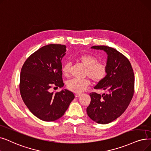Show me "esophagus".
I'll return each mask as SVG.
<instances>
[{"mask_svg":"<svg viewBox=\"0 0 151 151\" xmlns=\"http://www.w3.org/2000/svg\"><path fill=\"white\" fill-rule=\"evenodd\" d=\"M81 95V93H78V94H76L75 95V96H76V97H79Z\"/></svg>","mask_w":151,"mask_h":151,"instance_id":"esophagus-1","label":"esophagus"}]
</instances>
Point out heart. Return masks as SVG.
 <instances>
[{
  "instance_id": "heart-1",
  "label": "heart",
  "mask_w": 151,
  "mask_h": 151,
  "mask_svg": "<svg viewBox=\"0 0 151 151\" xmlns=\"http://www.w3.org/2000/svg\"><path fill=\"white\" fill-rule=\"evenodd\" d=\"M78 61L86 68L84 75L90 77L96 83L102 81L106 77L108 68L106 63L98 62L97 58L90 54H83L78 57ZM71 63L67 62L62 67V74L65 77H68L70 75ZM91 81L89 78L84 79H71L67 83V88L76 93H80L86 90L89 86Z\"/></svg>"
}]
</instances>
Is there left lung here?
<instances>
[{"instance_id": "obj_1", "label": "left lung", "mask_w": 151, "mask_h": 151, "mask_svg": "<svg viewBox=\"0 0 151 151\" xmlns=\"http://www.w3.org/2000/svg\"><path fill=\"white\" fill-rule=\"evenodd\" d=\"M91 48L103 50L108 55L107 75L94 87L106 91L107 94L90 93L91 102L86 112L96 123L107 124L119 118L132 99L134 89L133 70L128 58L116 49L106 45H94Z\"/></svg>"}]
</instances>
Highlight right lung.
<instances>
[{
    "label": "right lung",
    "instance_id": "right-lung-1",
    "mask_svg": "<svg viewBox=\"0 0 151 151\" xmlns=\"http://www.w3.org/2000/svg\"><path fill=\"white\" fill-rule=\"evenodd\" d=\"M66 46L49 44L39 49L24 63L21 70L19 91L30 112L45 122H53L62 117L75 96L64 89L54 93L50 88H62V59Z\"/></svg>",
    "mask_w": 151,
    "mask_h": 151
}]
</instances>
